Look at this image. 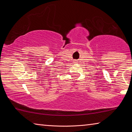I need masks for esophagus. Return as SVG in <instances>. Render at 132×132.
I'll return each mask as SVG.
<instances>
[{
	"label": "esophagus",
	"mask_w": 132,
	"mask_h": 132,
	"mask_svg": "<svg viewBox=\"0 0 132 132\" xmlns=\"http://www.w3.org/2000/svg\"><path fill=\"white\" fill-rule=\"evenodd\" d=\"M77 62V61H74V63H76Z\"/></svg>",
	"instance_id": "obj_1"
}]
</instances>
